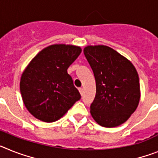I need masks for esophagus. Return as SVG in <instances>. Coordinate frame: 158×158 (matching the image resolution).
Returning <instances> with one entry per match:
<instances>
[{
	"label": "esophagus",
	"instance_id": "obj_1",
	"mask_svg": "<svg viewBox=\"0 0 158 158\" xmlns=\"http://www.w3.org/2000/svg\"><path fill=\"white\" fill-rule=\"evenodd\" d=\"M79 93L81 94V95H83V88H82V87L79 88Z\"/></svg>",
	"mask_w": 158,
	"mask_h": 158
}]
</instances>
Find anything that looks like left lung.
Wrapping results in <instances>:
<instances>
[{
  "instance_id": "8db88e82",
  "label": "left lung",
  "mask_w": 158,
  "mask_h": 158,
  "mask_svg": "<svg viewBox=\"0 0 158 158\" xmlns=\"http://www.w3.org/2000/svg\"><path fill=\"white\" fill-rule=\"evenodd\" d=\"M84 55L95 79L96 94L90 112L105 128L117 127L136 111L140 99L139 76L131 61L104 45L87 46Z\"/></svg>"
}]
</instances>
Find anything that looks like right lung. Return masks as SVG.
Wrapping results in <instances>:
<instances>
[{
    "label": "right lung",
    "instance_id": "add662e5",
    "mask_svg": "<svg viewBox=\"0 0 158 158\" xmlns=\"http://www.w3.org/2000/svg\"><path fill=\"white\" fill-rule=\"evenodd\" d=\"M81 52L78 46L50 45L26 66L21 76L20 91L26 108L38 120L56 121L80 99L67 69Z\"/></svg>",
    "mask_w": 158,
    "mask_h": 158
}]
</instances>
